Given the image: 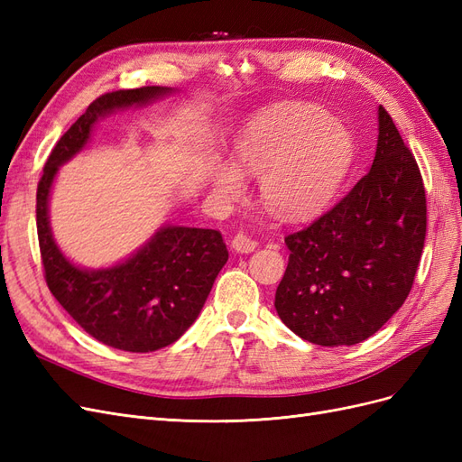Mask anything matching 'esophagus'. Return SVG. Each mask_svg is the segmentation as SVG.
Listing matches in <instances>:
<instances>
[{
	"label": "esophagus",
	"instance_id": "34e87169",
	"mask_svg": "<svg viewBox=\"0 0 462 462\" xmlns=\"http://www.w3.org/2000/svg\"><path fill=\"white\" fill-rule=\"evenodd\" d=\"M231 246H233V250L235 253H241V254H248V253H253V250L258 246V243L253 239V236H248L246 233H243V231H239L236 233L235 236H233V241H231Z\"/></svg>",
	"mask_w": 462,
	"mask_h": 462
}]
</instances>
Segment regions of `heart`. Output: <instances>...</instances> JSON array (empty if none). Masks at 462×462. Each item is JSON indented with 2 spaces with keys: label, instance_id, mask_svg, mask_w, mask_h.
<instances>
[{
  "label": "heart",
  "instance_id": "1",
  "mask_svg": "<svg viewBox=\"0 0 462 462\" xmlns=\"http://www.w3.org/2000/svg\"><path fill=\"white\" fill-rule=\"evenodd\" d=\"M236 165L216 158L209 180L221 197L236 199L245 175H263L262 199L273 214L304 219L326 209L353 163V138L324 111L279 107L250 119L235 141Z\"/></svg>",
  "mask_w": 462,
  "mask_h": 462
}]
</instances>
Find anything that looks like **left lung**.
Listing matches in <instances>:
<instances>
[{
	"label": "left lung",
	"mask_w": 462,
	"mask_h": 462,
	"mask_svg": "<svg viewBox=\"0 0 462 462\" xmlns=\"http://www.w3.org/2000/svg\"><path fill=\"white\" fill-rule=\"evenodd\" d=\"M370 171L309 227L285 236L291 250L275 310L299 337L356 345L393 316L412 289L426 241V192L393 119L377 109Z\"/></svg>",
	"instance_id": "left-lung-1"
}]
</instances>
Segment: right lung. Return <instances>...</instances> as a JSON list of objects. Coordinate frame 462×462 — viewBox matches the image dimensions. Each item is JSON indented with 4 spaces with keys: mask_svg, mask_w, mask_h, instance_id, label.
Instances as JSON below:
<instances>
[{
    "mask_svg": "<svg viewBox=\"0 0 462 462\" xmlns=\"http://www.w3.org/2000/svg\"><path fill=\"white\" fill-rule=\"evenodd\" d=\"M171 92L165 87H143L96 97L55 144L38 183V243L51 295L94 339L119 351L152 353L175 343L199 318L229 258L227 246L216 229L165 226L133 256L111 268H79L53 241L50 190L60 165L87 146L97 119Z\"/></svg>",
    "mask_w": 462,
    "mask_h": 462,
    "instance_id": "add662e5",
    "label": "right lung"
}]
</instances>
